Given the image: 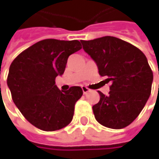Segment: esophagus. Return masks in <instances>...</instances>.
I'll return each instance as SVG.
<instances>
[{
  "label": "esophagus",
  "instance_id": "esophagus-1",
  "mask_svg": "<svg viewBox=\"0 0 159 159\" xmlns=\"http://www.w3.org/2000/svg\"><path fill=\"white\" fill-rule=\"evenodd\" d=\"M82 91L84 94H87V93H89V92H90V89H89V88H87V87H85V86H82Z\"/></svg>",
  "mask_w": 159,
  "mask_h": 159
}]
</instances>
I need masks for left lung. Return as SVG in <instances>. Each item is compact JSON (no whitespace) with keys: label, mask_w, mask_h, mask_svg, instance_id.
<instances>
[{"label":"left lung","mask_w":159,"mask_h":159,"mask_svg":"<svg viewBox=\"0 0 159 159\" xmlns=\"http://www.w3.org/2000/svg\"><path fill=\"white\" fill-rule=\"evenodd\" d=\"M81 43L97 64L99 74L111 84L108 95L98 92L100 100L93 106L95 119L112 129L129 125L151 93L153 72L145 55L131 43L112 36Z\"/></svg>","instance_id":"left-lung-1"}]
</instances>
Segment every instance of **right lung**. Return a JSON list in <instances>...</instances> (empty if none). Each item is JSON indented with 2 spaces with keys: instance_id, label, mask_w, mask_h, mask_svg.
<instances>
[{
  "instance_id": "obj_1",
  "label": "right lung",
  "mask_w": 159,
  "mask_h": 159,
  "mask_svg": "<svg viewBox=\"0 0 159 159\" xmlns=\"http://www.w3.org/2000/svg\"><path fill=\"white\" fill-rule=\"evenodd\" d=\"M79 40L47 39L29 47L10 64L7 84L12 100L32 125L43 131H56L69 125L80 87L61 91L56 78L64 72L69 56L79 51Z\"/></svg>"
}]
</instances>
